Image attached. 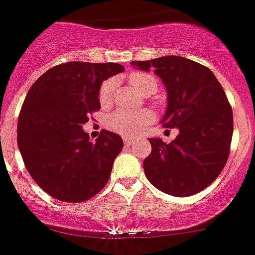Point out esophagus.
<instances>
[{
  "instance_id": "obj_1",
  "label": "esophagus",
  "mask_w": 255,
  "mask_h": 255,
  "mask_svg": "<svg viewBox=\"0 0 255 255\" xmlns=\"http://www.w3.org/2000/svg\"><path fill=\"white\" fill-rule=\"evenodd\" d=\"M124 142H125V145H132L135 142V140L130 136H125L124 137Z\"/></svg>"
}]
</instances>
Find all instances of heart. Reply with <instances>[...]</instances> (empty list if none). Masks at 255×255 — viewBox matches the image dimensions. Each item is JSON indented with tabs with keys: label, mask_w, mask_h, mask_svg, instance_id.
Returning a JSON list of instances; mask_svg holds the SVG:
<instances>
[{
	"label": "heart",
	"mask_w": 255,
	"mask_h": 255,
	"mask_svg": "<svg viewBox=\"0 0 255 255\" xmlns=\"http://www.w3.org/2000/svg\"><path fill=\"white\" fill-rule=\"evenodd\" d=\"M129 81L131 86L136 90L137 93L144 94L146 91L155 93L159 86L157 80L154 75L147 74V72H132L129 77ZM114 90H115V81L114 80H106L101 84L99 90V101L101 105H106L113 99ZM154 120V115L150 111H128V110H118L115 113H111L106 118V125L111 130L120 134L125 135H135L149 125Z\"/></svg>",
	"instance_id": "obj_1"
}]
</instances>
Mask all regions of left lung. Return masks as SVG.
Returning <instances> with one entry per match:
<instances>
[{"label":"left lung","instance_id":"obj_1","mask_svg":"<svg viewBox=\"0 0 255 255\" xmlns=\"http://www.w3.org/2000/svg\"><path fill=\"white\" fill-rule=\"evenodd\" d=\"M154 72L168 91L161 124L179 130L171 142L149 139L151 152L144 160L150 183L162 193L189 196L204 190L222 173L229 156L233 111L222 85L208 67L180 56L132 61Z\"/></svg>","mask_w":255,"mask_h":255}]
</instances>
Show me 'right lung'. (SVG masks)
<instances>
[{
  "label": "right lung",
  "instance_id": "add662e5",
  "mask_svg": "<svg viewBox=\"0 0 255 255\" xmlns=\"http://www.w3.org/2000/svg\"><path fill=\"white\" fill-rule=\"evenodd\" d=\"M124 70L114 62L71 61L46 71L28 90L17 123V144L31 178L52 198L81 203L108 183L123 139L103 130L90 141L82 125L100 110L104 80Z\"/></svg>",
  "mask_w": 255,
  "mask_h": 255
}]
</instances>
